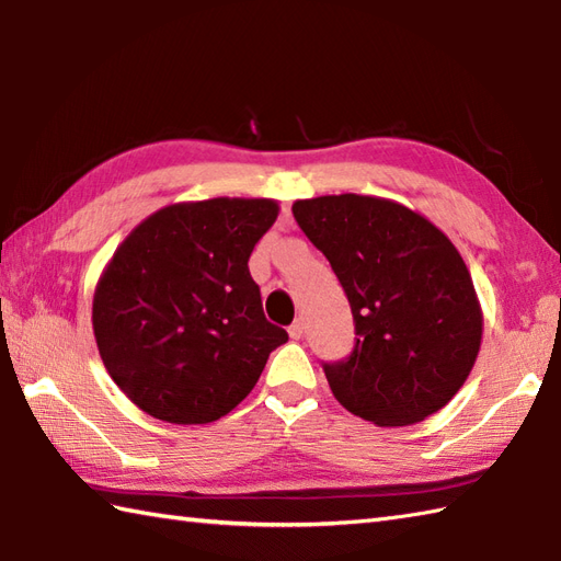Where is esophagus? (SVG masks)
<instances>
[{
    "label": "esophagus",
    "mask_w": 561,
    "mask_h": 561,
    "mask_svg": "<svg viewBox=\"0 0 561 561\" xmlns=\"http://www.w3.org/2000/svg\"><path fill=\"white\" fill-rule=\"evenodd\" d=\"M288 333H290V339L293 341H300L302 339V333H305V321L302 319H297L293 327L288 329Z\"/></svg>",
    "instance_id": "obj_1"
}]
</instances>
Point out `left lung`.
Instances as JSON below:
<instances>
[{
	"instance_id": "8db88e82",
	"label": "left lung",
	"mask_w": 561,
	"mask_h": 561,
	"mask_svg": "<svg viewBox=\"0 0 561 561\" xmlns=\"http://www.w3.org/2000/svg\"><path fill=\"white\" fill-rule=\"evenodd\" d=\"M293 216L353 309V353L323 363L335 401L379 427L437 413L466 383L482 341L458 249L425 216L379 196L302 198Z\"/></svg>"
}]
</instances>
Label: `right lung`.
Returning a JSON list of instances; mask_svg holds the SVG:
<instances>
[{
  "label": "right lung",
  "instance_id": "1",
  "mask_svg": "<svg viewBox=\"0 0 561 561\" xmlns=\"http://www.w3.org/2000/svg\"><path fill=\"white\" fill-rule=\"evenodd\" d=\"M276 218L273 198L172 204L117 247L93 295V333L112 381L144 413L172 425L228 415L288 341L247 266Z\"/></svg>",
  "mask_w": 561,
  "mask_h": 561
}]
</instances>
